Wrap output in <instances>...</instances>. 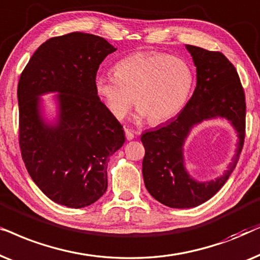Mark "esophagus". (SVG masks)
Returning a JSON list of instances; mask_svg holds the SVG:
<instances>
[{
  "mask_svg": "<svg viewBox=\"0 0 260 260\" xmlns=\"http://www.w3.org/2000/svg\"><path fill=\"white\" fill-rule=\"evenodd\" d=\"M124 136H126L127 140H133L134 139V132L129 128H124Z\"/></svg>",
  "mask_w": 260,
  "mask_h": 260,
  "instance_id": "obj_1",
  "label": "esophagus"
}]
</instances>
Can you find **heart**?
I'll list each match as a JSON object with an SVG mask.
<instances>
[{
	"label": "heart",
	"mask_w": 260,
	"mask_h": 260,
	"mask_svg": "<svg viewBox=\"0 0 260 260\" xmlns=\"http://www.w3.org/2000/svg\"><path fill=\"white\" fill-rule=\"evenodd\" d=\"M193 72L179 57L155 51L132 53L117 61L114 74L99 72L95 94L107 110L122 119L133 105L151 124L168 122L181 113L193 86Z\"/></svg>",
	"instance_id": "heart-1"
}]
</instances>
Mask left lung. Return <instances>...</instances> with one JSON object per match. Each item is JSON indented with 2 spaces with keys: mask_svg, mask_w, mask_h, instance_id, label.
<instances>
[{
  "mask_svg": "<svg viewBox=\"0 0 260 260\" xmlns=\"http://www.w3.org/2000/svg\"><path fill=\"white\" fill-rule=\"evenodd\" d=\"M197 72L195 91L175 119L141 136L145 147L143 176L147 191L170 208H192L215 195L227 182L240 157L246 126L245 92L234 65L221 52L186 45ZM224 117L238 133L234 160L215 181L197 182L184 166L182 145L195 124Z\"/></svg>",
  "mask_w": 260,
  "mask_h": 260,
  "instance_id": "obj_1",
  "label": "left lung"
}]
</instances>
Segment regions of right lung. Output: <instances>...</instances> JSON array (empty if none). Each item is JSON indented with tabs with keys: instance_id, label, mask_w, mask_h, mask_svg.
<instances>
[{
	"instance_id": "add662e5",
	"label": "right lung",
	"mask_w": 260,
	"mask_h": 260,
	"mask_svg": "<svg viewBox=\"0 0 260 260\" xmlns=\"http://www.w3.org/2000/svg\"><path fill=\"white\" fill-rule=\"evenodd\" d=\"M116 48L94 34L74 32L45 41L17 85L19 144L27 171L48 199L69 208L90 206L106 192L110 155L124 132L95 94L100 64ZM58 92L60 115L46 124L40 96Z\"/></svg>"
}]
</instances>
